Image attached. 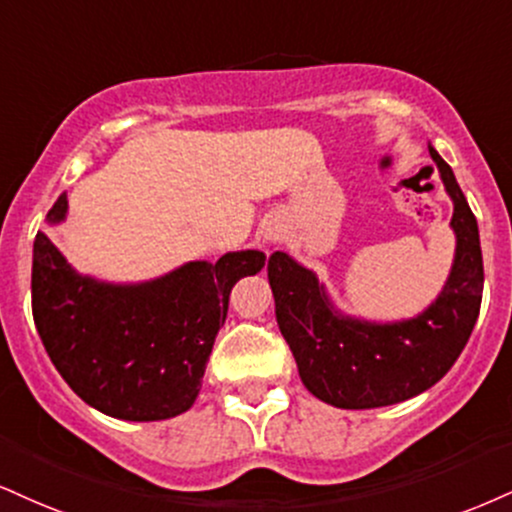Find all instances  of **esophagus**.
<instances>
[{"mask_svg":"<svg viewBox=\"0 0 512 512\" xmlns=\"http://www.w3.org/2000/svg\"><path fill=\"white\" fill-rule=\"evenodd\" d=\"M267 240H274V238H272V236H267Z\"/></svg>","mask_w":512,"mask_h":512,"instance_id":"esophagus-1","label":"esophagus"}]
</instances>
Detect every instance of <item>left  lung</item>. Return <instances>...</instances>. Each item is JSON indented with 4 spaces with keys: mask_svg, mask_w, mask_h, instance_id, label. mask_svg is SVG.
<instances>
[{
    "mask_svg": "<svg viewBox=\"0 0 512 512\" xmlns=\"http://www.w3.org/2000/svg\"><path fill=\"white\" fill-rule=\"evenodd\" d=\"M429 155L453 200L455 255L441 293L420 315L396 322L346 315L312 269L286 252L269 257L276 322L300 379L312 396L334 408H384L432 389L463 353L477 324L484 288L477 219L434 145Z\"/></svg>",
    "mask_w": 512,
    "mask_h": 512,
    "instance_id": "8db88e82",
    "label": "left lung"
}]
</instances>
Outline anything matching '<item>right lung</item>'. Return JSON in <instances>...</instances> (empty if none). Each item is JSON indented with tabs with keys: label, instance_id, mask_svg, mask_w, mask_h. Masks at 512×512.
Returning a JSON list of instances; mask_svg holds the SVG:
<instances>
[{
	"label": "right lung",
	"instance_id": "1",
	"mask_svg": "<svg viewBox=\"0 0 512 512\" xmlns=\"http://www.w3.org/2000/svg\"><path fill=\"white\" fill-rule=\"evenodd\" d=\"M69 214L59 195L47 224ZM267 255L226 252L157 279L112 283L78 274L47 233L33 243V319L49 360L90 408L128 422H157L190 410L226 312L243 276Z\"/></svg>",
	"mask_w": 512,
	"mask_h": 512
}]
</instances>
